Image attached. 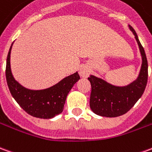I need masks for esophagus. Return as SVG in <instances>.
Here are the masks:
<instances>
[{
    "mask_svg": "<svg viewBox=\"0 0 152 152\" xmlns=\"http://www.w3.org/2000/svg\"><path fill=\"white\" fill-rule=\"evenodd\" d=\"M80 75L82 77H87L89 76V69L86 68V67H82L80 70Z\"/></svg>",
    "mask_w": 152,
    "mask_h": 152,
    "instance_id": "obj_1",
    "label": "esophagus"
}]
</instances>
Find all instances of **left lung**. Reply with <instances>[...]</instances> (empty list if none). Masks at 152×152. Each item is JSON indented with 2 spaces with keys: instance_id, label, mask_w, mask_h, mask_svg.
<instances>
[{
  "instance_id": "1",
  "label": "left lung",
  "mask_w": 152,
  "mask_h": 152,
  "mask_svg": "<svg viewBox=\"0 0 152 152\" xmlns=\"http://www.w3.org/2000/svg\"><path fill=\"white\" fill-rule=\"evenodd\" d=\"M138 43L142 57V64L139 76L127 86L118 87L107 83L96 76L88 77L91 85L90 106L94 113L104 117H118L126 113L133 107L142 95L148 79V63L142 45L133 28L129 25Z\"/></svg>"
}]
</instances>
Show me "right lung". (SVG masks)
Here are the masks:
<instances>
[{"instance_id": "obj_1", "label": "right lung", "mask_w": 152, "mask_h": 152, "mask_svg": "<svg viewBox=\"0 0 152 152\" xmlns=\"http://www.w3.org/2000/svg\"><path fill=\"white\" fill-rule=\"evenodd\" d=\"M12 44L6 59V77L9 90L14 99L31 116L48 119L61 113L69 91L80 79L79 74L74 73L61 80L53 86L45 90L32 91L26 89L18 83L11 74L10 58Z\"/></svg>"}]
</instances>
